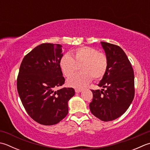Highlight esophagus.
<instances>
[{
  "label": "esophagus",
  "mask_w": 150,
  "mask_h": 150,
  "mask_svg": "<svg viewBox=\"0 0 150 150\" xmlns=\"http://www.w3.org/2000/svg\"><path fill=\"white\" fill-rule=\"evenodd\" d=\"M82 89H75V92L76 93H79V92H82Z\"/></svg>",
  "instance_id": "esophagus-1"
}]
</instances>
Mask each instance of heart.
Masks as SVG:
<instances>
[{
  "label": "heart",
  "mask_w": 150,
  "mask_h": 150,
  "mask_svg": "<svg viewBox=\"0 0 150 150\" xmlns=\"http://www.w3.org/2000/svg\"><path fill=\"white\" fill-rule=\"evenodd\" d=\"M81 66L82 73L74 75L67 79L70 87L81 89L91 83L93 77L99 80L107 73L108 62L107 56L90 47H82L75 50L71 54L64 55L60 58L59 66L62 72L69 77L76 71L77 66Z\"/></svg>",
  "instance_id": "heart-1"
}]
</instances>
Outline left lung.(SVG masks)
<instances>
[{"mask_svg": "<svg viewBox=\"0 0 150 150\" xmlns=\"http://www.w3.org/2000/svg\"><path fill=\"white\" fill-rule=\"evenodd\" d=\"M108 58L107 73L98 84L101 90H92L91 112L104 122L119 118L129 107L134 96V72L127 55L119 46L101 42Z\"/></svg>", "mask_w": 150, "mask_h": 150, "instance_id": "obj_1", "label": "left lung"}]
</instances>
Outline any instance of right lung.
<instances>
[{"mask_svg": "<svg viewBox=\"0 0 150 150\" xmlns=\"http://www.w3.org/2000/svg\"><path fill=\"white\" fill-rule=\"evenodd\" d=\"M59 44L42 43L26 54L20 66L17 92L23 107L34 121L45 125L58 124L68 113L73 88L55 90L65 83L59 62Z\"/></svg>", "mask_w": 150, "mask_h": 150, "instance_id": "obj_1", "label": "right lung"}]
</instances>
